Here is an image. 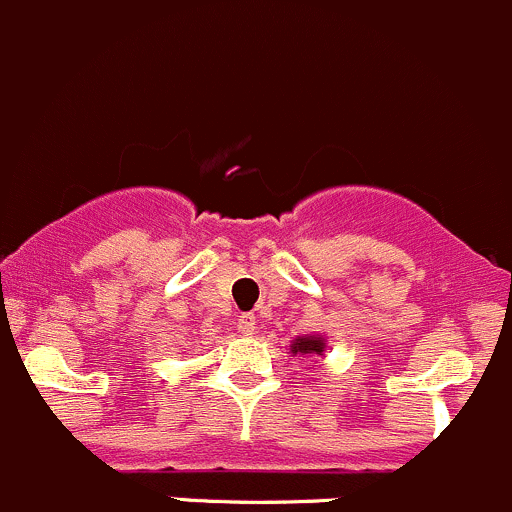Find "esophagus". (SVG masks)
<instances>
[{
	"label": "esophagus",
	"instance_id": "obj_1",
	"mask_svg": "<svg viewBox=\"0 0 512 512\" xmlns=\"http://www.w3.org/2000/svg\"><path fill=\"white\" fill-rule=\"evenodd\" d=\"M236 328H239L241 335L251 337V335L256 333V315L254 313L239 315V323H236Z\"/></svg>",
	"mask_w": 512,
	"mask_h": 512
}]
</instances>
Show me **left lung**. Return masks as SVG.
Segmentation results:
<instances>
[{
    "label": "left lung",
    "mask_w": 512,
    "mask_h": 512,
    "mask_svg": "<svg viewBox=\"0 0 512 512\" xmlns=\"http://www.w3.org/2000/svg\"><path fill=\"white\" fill-rule=\"evenodd\" d=\"M325 350H328V340L323 335H298L291 342V355H300V357H310L318 355L325 357Z\"/></svg>",
    "instance_id": "1"
}]
</instances>
